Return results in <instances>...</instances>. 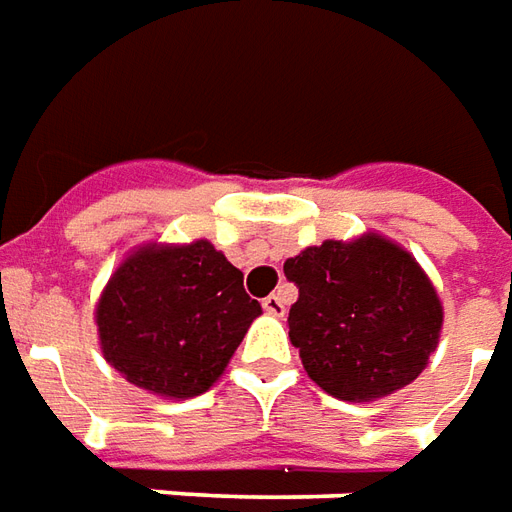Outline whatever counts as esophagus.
<instances>
[{
  "label": "esophagus",
  "instance_id": "obj_1",
  "mask_svg": "<svg viewBox=\"0 0 512 512\" xmlns=\"http://www.w3.org/2000/svg\"><path fill=\"white\" fill-rule=\"evenodd\" d=\"M262 306H264V311L270 314V317H284L286 303H284V297H281V295H267L262 300Z\"/></svg>",
  "mask_w": 512,
  "mask_h": 512
}]
</instances>
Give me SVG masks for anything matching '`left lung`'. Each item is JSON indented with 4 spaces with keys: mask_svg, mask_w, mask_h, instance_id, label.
I'll use <instances>...</instances> for the list:
<instances>
[{
    "mask_svg": "<svg viewBox=\"0 0 512 512\" xmlns=\"http://www.w3.org/2000/svg\"><path fill=\"white\" fill-rule=\"evenodd\" d=\"M300 289L289 339L308 378L344 402H375L422 375L444 328L430 275L378 231L325 239L286 259Z\"/></svg>",
    "mask_w": 512,
    "mask_h": 512,
    "instance_id": "obj_1",
    "label": "left lung"
}]
</instances>
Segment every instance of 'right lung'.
I'll return each mask as SVG.
<instances>
[{
  "label": "right lung",
  "instance_id": "obj_1",
  "mask_svg": "<svg viewBox=\"0 0 512 512\" xmlns=\"http://www.w3.org/2000/svg\"><path fill=\"white\" fill-rule=\"evenodd\" d=\"M262 314L242 273L209 239L143 242L96 303L104 361L137 389L190 400L212 389Z\"/></svg>",
  "mask_w": 512,
  "mask_h": 512
}]
</instances>
